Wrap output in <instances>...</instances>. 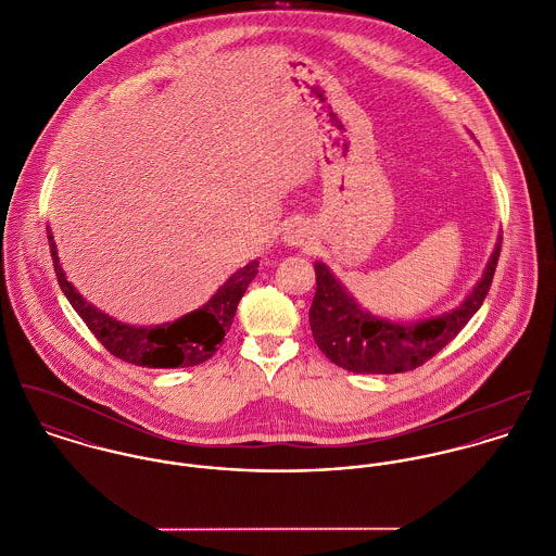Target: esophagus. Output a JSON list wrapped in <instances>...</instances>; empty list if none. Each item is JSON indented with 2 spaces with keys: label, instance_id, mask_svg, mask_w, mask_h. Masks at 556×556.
I'll return each instance as SVG.
<instances>
[{
  "label": "esophagus",
  "instance_id": "esophagus-1",
  "mask_svg": "<svg viewBox=\"0 0 556 556\" xmlns=\"http://www.w3.org/2000/svg\"><path fill=\"white\" fill-rule=\"evenodd\" d=\"M287 241L291 243V245H302L304 243V233L300 231V229H289L287 231Z\"/></svg>",
  "mask_w": 556,
  "mask_h": 556
}]
</instances>
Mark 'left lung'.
<instances>
[{"label": "left lung", "instance_id": "obj_1", "mask_svg": "<svg viewBox=\"0 0 556 556\" xmlns=\"http://www.w3.org/2000/svg\"><path fill=\"white\" fill-rule=\"evenodd\" d=\"M498 254L501 236L473 291L450 313L417 323L368 313L323 261H315L317 293L308 317L318 349L329 362L357 375H394L426 364L481 308Z\"/></svg>", "mask_w": 556, "mask_h": 556}]
</instances>
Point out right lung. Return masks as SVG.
Instances as JSON below:
<instances>
[{"instance_id":"1","label":"right lung","mask_w":556,"mask_h":556,"mask_svg":"<svg viewBox=\"0 0 556 556\" xmlns=\"http://www.w3.org/2000/svg\"><path fill=\"white\" fill-rule=\"evenodd\" d=\"M47 233L58 282L71 306L111 355L146 368H188L207 362L231 329L239 300L258 274V258H254L238 269L201 308L175 318L173 323L130 325L98 311L80 295L73 282H68L49 227Z\"/></svg>"}]
</instances>
